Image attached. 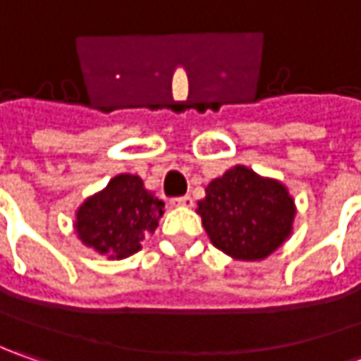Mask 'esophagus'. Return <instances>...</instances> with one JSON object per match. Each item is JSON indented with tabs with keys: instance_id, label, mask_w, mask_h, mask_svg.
<instances>
[{
	"instance_id": "esophagus-1",
	"label": "esophagus",
	"mask_w": 361,
	"mask_h": 361,
	"mask_svg": "<svg viewBox=\"0 0 361 361\" xmlns=\"http://www.w3.org/2000/svg\"><path fill=\"white\" fill-rule=\"evenodd\" d=\"M171 204H173V207H192V204H195V201H192V199H190V197H178V199H173V201H171Z\"/></svg>"
}]
</instances>
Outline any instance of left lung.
<instances>
[{"mask_svg":"<svg viewBox=\"0 0 361 361\" xmlns=\"http://www.w3.org/2000/svg\"><path fill=\"white\" fill-rule=\"evenodd\" d=\"M211 243L237 261H263L293 233L295 199L281 180L235 164L213 178L197 202Z\"/></svg>","mask_w":361,"mask_h":361,"instance_id":"8db88e82","label":"left lung"}]
</instances>
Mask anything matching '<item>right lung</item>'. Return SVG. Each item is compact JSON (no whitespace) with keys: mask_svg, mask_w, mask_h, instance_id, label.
<instances>
[{"mask_svg":"<svg viewBox=\"0 0 361 361\" xmlns=\"http://www.w3.org/2000/svg\"><path fill=\"white\" fill-rule=\"evenodd\" d=\"M162 215L164 202L145 188L142 178L120 173L82 201L74 215V233L98 255L120 261L142 249V239L154 233Z\"/></svg>","mask_w":361,"mask_h":361,"instance_id":"right-lung-1","label":"right lung"}]
</instances>
